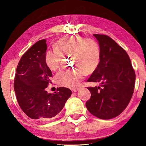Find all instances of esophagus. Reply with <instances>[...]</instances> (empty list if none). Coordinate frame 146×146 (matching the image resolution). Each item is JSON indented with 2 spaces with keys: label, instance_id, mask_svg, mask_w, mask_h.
Returning <instances> with one entry per match:
<instances>
[{
  "label": "esophagus",
  "instance_id": "34e87169",
  "mask_svg": "<svg viewBox=\"0 0 146 146\" xmlns=\"http://www.w3.org/2000/svg\"><path fill=\"white\" fill-rule=\"evenodd\" d=\"M78 90V88H74V89H72V90H71L72 92H73V93L76 92V91H77Z\"/></svg>",
  "mask_w": 146,
  "mask_h": 146
}]
</instances>
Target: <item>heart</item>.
I'll return each instance as SVG.
<instances>
[{
  "instance_id": "heart-1",
  "label": "heart",
  "mask_w": 146,
  "mask_h": 146,
  "mask_svg": "<svg viewBox=\"0 0 146 146\" xmlns=\"http://www.w3.org/2000/svg\"><path fill=\"white\" fill-rule=\"evenodd\" d=\"M71 56L76 68L62 71L56 74L55 80L59 86L74 88L84 76L98 67L100 60V50L98 44L91 38L79 36H66L56 43L55 49L49 50L45 55V63L51 71L60 68L62 56Z\"/></svg>"
}]
</instances>
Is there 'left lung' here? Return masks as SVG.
<instances>
[{"mask_svg":"<svg viewBox=\"0 0 146 146\" xmlns=\"http://www.w3.org/2000/svg\"><path fill=\"white\" fill-rule=\"evenodd\" d=\"M100 50L97 69L87 80L99 82L100 86L88 87L90 99L86 103L88 110L101 119L119 115L130 102L135 82V72L124 49L105 35L94 34Z\"/></svg>","mask_w":146,"mask_h":146,"instance_id":"1","label":"left lung"}]
</instances>
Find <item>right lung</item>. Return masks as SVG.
<instances>
[{"mask_svg": "<svg viewBox=\"0 0 146 146\" xmlns=\"http://www.w3.org/2000/svg\"><path fill=\"white\" fill-rule=\"evenodd\" d=\"M46 40L33 44L22 56L17 68L14 90L17 102L24 113L32 119L50 118L62 110L71 95L66 88H58L54 93L45 90L52 76L45 63Z\"/></svg>", "mask_w": 146, "mask_h": 146, "instance_id": "obj_1", "label": "right lung"}]
</instances>
